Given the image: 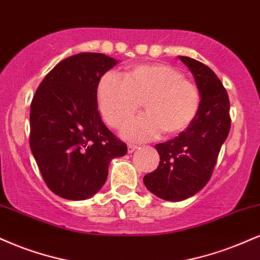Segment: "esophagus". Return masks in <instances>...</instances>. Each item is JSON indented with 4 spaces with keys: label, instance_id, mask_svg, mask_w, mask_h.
Returning <instances> with one entry per match:
<instances>
[{
    "label": "esophagus",
    "instance_id": "1",
    "mask_svg": "<svg viewBox=\"0 0 260 260\" xmlns=\"http://www.w3.org/2000/svg\"><path fill=\"white\" fill-rule=\"evenodd\" d=\"M137 149H138V146H137V145H133V144H128V148H127L128 154H132V152L136 151Z\"/></svg>",
    "mask_w": 260,
    "mask_h": 260
}]
</instances>
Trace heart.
I'll return each instance as SVG.
<instances>
[{"instance_id":"obj_1","label":"heart","mask_w":260,"mask_h":260,"mask_svg":"<svg viewBox=\"0 0 260 260\" xmlns=\"http://www.w3.org/2000/svg\"><path fill=\"white\" fill-rule=\"evenodd\" d=\"M100 112L112 127H121L144 100L145 114L131 120L122 136L134 142L183 132L198 115L201 95L195 83L184 79L176 68L145 64L124 75L110 71L98 84Z\"/></svg>"}]
</instances>
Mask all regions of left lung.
Segmentation results:
<instances>
[{
  "mask_svg": "<svg viewBox=\"0 0 260 260\" xmlns=\"http://www.w3.org/2000/svg\"><path fill=\"white\" fill-rule=\"evenodd\" d=\"M191 71L200 90L198 115L184 132L155 146L160 164L144 177L150 192L166 201H183L208 183L230 131V103L217 75L201 61L178 57Z\"/></svg>",
  "mask_w": 260,
  "mask_h": 260,
  "instance_id": "8db88e82",
  "label": "left lung"
}]
</instances>
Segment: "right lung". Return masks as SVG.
I'll list each match as a JSON object with an SVG mask.
<instances>
[{
  "mask_svg": "<svg viewBox=\"0 0 260 260\" xmlns=\"http://www.w3.org/2000/svg\"><path fill=\"white\" fill-rule=\"evenodd\" d=\"M117 62L103 53L71 55L47 74L31 102V152L47 186L62 199L92 198L112 158L127 154L103 123L96 100L100 77Z\"/></svg>",
  "mask_w": 260,
  "mask_h": 260,
  "instance_id": "obj_1",
  "label": "right lung"
}]
</instances>
